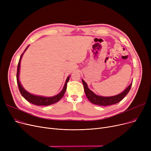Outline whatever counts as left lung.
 <instances>
[{"label":"left lung","instance_id":"8db88e82","mask_svg":"<svg viewBox=\"0 0 151 151\" xmlns=\"http://www.w3.org/2000/svg\"><path fill=\"white\" fill-rule=\"evenodd\" d=\"M82 82L84 86V89L85 93L87 97L89 99V100L95 105H97L99 106H109L112 105L116 104H117L119 101H121L129 92L132 83L127 87V88L125 89L122 93L116 95L114 96L111 97H101L95 94L92 91H91L88 87L87 83L82 80Z\"/></svg>","mask_w":151,"mask_h":151}]
</instances>
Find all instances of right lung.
<instances>
[{
  "mask_svg": "<svg viewBox=\"0 0 151 151\" xmlns=\"http://www.w3.org/2000/svg\"><path fill=\"white\" fill-rule=\"evenodd\" d=\"M27 48L25 50V51L27 50ZM22 55H23V53L21 54L20 59L19 60V62L18 64V68H17V84H18L19 92H20L21 94L22 95V96L26 100H27L29 102L31 103V104H32L35 105H38V106H47V105H52L53 104H55V103L59 101L63 97V95H64V93L66 91L67 83L68 82L70 76H68L67 78L65 83L64 84V86H63V88L62 91L59 94H58L57 96H55L51 97H42V96H34V95L31 94V93H29L28 92H27L24 89L22 88V86H21V84L19 82V80L20 62H21V59L22 58Z\"/></svg>",
  "mask_w": 151,
  "mask_h": 151,
  "instance_id": "1",
  "label": "right lung"
}]
</instances>
